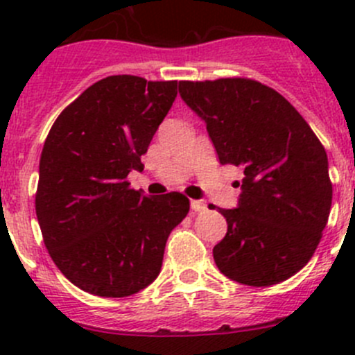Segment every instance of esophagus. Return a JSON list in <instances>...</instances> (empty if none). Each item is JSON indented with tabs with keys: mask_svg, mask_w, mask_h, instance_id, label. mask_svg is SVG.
<instances>
[{
	"mask_svg": "<svg viewBox=\"0 0 355 355\" xmlns=\"http://www.w3.org/2000/svg\"><path fill=\"white\" fill-rule=\"evenodd\" d=\"M191 207L192 211H196V213H202V211H206V202L204 200H191Z\"/></svg>",
	"mask_w": 355,
	"mask_h": 355,
	"instance_id": "1",
	"label": "esophagus"
}]
</instances>
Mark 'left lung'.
Listing matches in <instances>:
<instances>
[{
  "instance_id": "obj_1",
  "label": "left lung",
  "mask_w": 355,
  "mask_h": 355,
  "mask_svg": "<svg viewBox=\"0 0 355 355\" xmlns=\"http://www.w3.org/2000/svg\"><path fill=\"white\" fill-rule=\"evenodd\" d=\"M221 164L244 168L237 209L213 249L225 277L270 287L302 270L323 237L333 187L323 144L275 89L244 77L180 80ZM214 209V206H211Z\"/></svg>"
}]
</instances>
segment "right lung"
Masks as SVG:
<instances>
[{
    "label": "right lung",
    "mask_w": 355,
    "mask_h": 355,
    "mask_svg": "<svg viewBox=\"0 0 355 355\" xmlns=\"http://www.w3.org/2000/svg\"><path fill=\"white\" fill-rule=\"evenodd\" d=\"M177 80L111 75L85 89L53 123L39 161L35 214L58 270L80 290L127 297L156 280L171 230L187 216L180 192L130 187Z\"/></svg>",
    "instance_id": "1"
}]
</instances>
